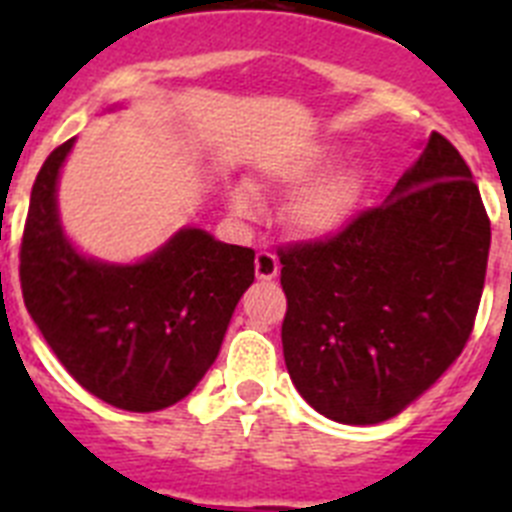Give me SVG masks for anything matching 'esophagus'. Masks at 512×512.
Segmentation results:
<instances>
[{
	"mask_svg": "<svg viewBox=\"0 0 512 512\" xmlns=\"http://www.w3.org/2000/svg\"><path fill=\"white\" fill-rule=\"evenodd\" d=\"M279 274V259L274 253L269 251H259L256 253V277L261 282H271V279Z\"/></svg>",
	"mask_w": 512,
	"mask_h": 512,
	"instance_id": "obj_1",
	"label": "esophagus"
}]
</instances>
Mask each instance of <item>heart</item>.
I'll return each mask as SVG.
<instances>
[{"label": "heart", "mask_w": 512, "mask_h": 512, "mask_svg": "<svg viewBox=\"0 0 512 512\" xmlns=\"http://www.w3.org/2000/svg\"><path fill=\"white\" fill-rule=\"evenodd\" d=\"M333 156L336 148L320 146L277 166L269 174V182L279 187H300L284 207V223L307 241H328L341 235L354 223L364 200V171L359 166H336L325 171ZM228 202L233 215L238 217H251L259 210V194L246 182H238L230 189Z\"/></svg>", "instance_id": "obj_1"}]
</instances>
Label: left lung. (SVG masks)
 Masks as SVG:
<instances>
[{
  "instance_id": "obj_1",
  "label": "left lung",
  "mask_w": 512,
  "mask_h": 512,
  "mask_svg": "<svg viewBox=\"0 0 512 512\" xmlns=\"http://www.w3.org/2000/svg\"><path fill=\"white\" fill-rule=\"evenodd\" d=\"M490 220L443 135L377 210L279 253L284 364L307 405L343 425L395 418L461 354L485 287Z\"/></svg>"
}]
</instances>
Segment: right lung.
<instances>
[{
	"instance_id": "add662e5",
	"label": "right lung",
	"mask_w": 512,
	"mask_h": 512,
	"mask_svg": "<svg viewBox=\"0 0 512 512\" xmlns=\"http://www.w3.org/2000/svg\"><path fill=\"white\" fill-rule=\"evenodd\" d=\"M74 143L45 158L30 194L20 248L25 307L94 397L130 413L171 408L215 364L253 284V251L184 225L130 264L81 253L58 212V179Z\"/></svg>"
}]
</instances>
